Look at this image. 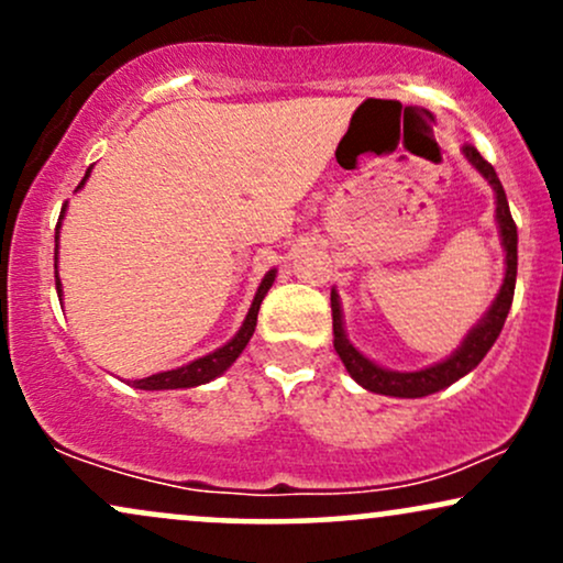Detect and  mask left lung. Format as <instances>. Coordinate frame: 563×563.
I'll list each match as a JSON object with an SVG mask.
<instances>
[{"instance_id": "8db88e82", "label": "left lung", "mask_w": 563, "mask_h": 563, "mask_svg": "<svg viewBox=\"0 0 563 563\" xmlns=\"http://www.w3.org/2000/svg\"><path fill=\"white\" fill-rule=\"evenodd\" d=\"M463 156L468 158V164L487 179L489 187L495 190V219H497V232H500L503 251H506V277H503V286L497 290L495 301L489 303V309L484 312V318L476 322L474 328L466 333V339L461 341V346L450 354L442 363H434L421 371L402 373V371H389V367L373 363L371 357H365L352 341L346 339L344 331V312H341V301L335 288L331 290V309H333V346L339 352L341 363L349 371V376L357 380L360 386L367 391L386 394V397H402V399H416V397H429L439 389H448L450 384H455L457 378L468 376L476 365L482 363L484 354L493 349V344L500 335L503 325H506L510 301H514V288H516V264H519V254H516V245H519V235H516L514 217H510L506 190H503L500 179L493 169V164L482 158V153L476 147L466 145L463 147Z\"/></svg>"}]
</instances>
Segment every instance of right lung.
<instances>
[{
    "instance_id": "1",
    "label": "right lung",
    "mask_w": 563,
    "mask_h": 563,
    "mask_svg": "<svg viewBox=\"0 0 563 563\" xmlns=\"http://www.w3.org/2000/svg\"><path fill=\"white\" fill-rule=\"evenodd\" d=\"M89 172H92V166H89L87 174H84V179L79 183V187H76V190H81L84 183H87ZM63 217H66V209L60 211V222H57V230H55V251H57V241H60ZM55 260H57V254H55ZM275 275H277V269H269V273L262 277V283H260V288H256V296H254V301H251V309H249V314H245L241 331L232 335L228 344L214 349V352L203 354V357L192 360V363H187L183 367H174V371H164V373H156V376L132 380L134 389H142V391L192 389V386L209 384V380H214V378L222 376V373L228 371V367L235 363L238 357H241V352L245 349V344H249L251 335H254L256 314H260V307H262L264 296H267V290L273 288ZM55 288H57V296H60V299H63V283H60V277H57V264H55Z\"/></svg>"
}]
</instances>
